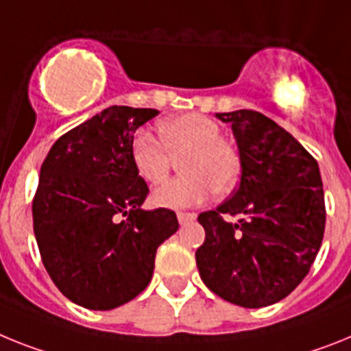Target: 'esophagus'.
I'll return each instance as SVG.
<instances>
[{"mask_svg":"<svg viewBox=\"0 0 351 351\" xmlns=\"http://www.w3.org/2000/svg\"><path fill=\"white\" fill-rule=\"evenodd\" d=\"M176 217H178V223H180V225H185V223L196 219V214H194V212H178Z\"/></svg>","mask_w":351,"mask_h":351,"instance_id":"34e87169","label":"esophagus"}]
</instances>
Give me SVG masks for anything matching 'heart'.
I'll list each match as a JSON object with an SVG mask.
<instances>
[{
    "instance_id": "b5f03b06",
    "label": "heart",
    "mask_w": 351,
    "mask_h": 351,
    "mask_svg": "<svg viewBox=\"0 0 351 351\" xmlns=\"http://www.w3.org/2000/svg\"><path fill=\"white\" fill-rule=\"evenodd\" d=\"M162 143L149 132L135 134L130 158L137 175L148 184H160L169 175L173 158L180 160V175L160 185L152 203L162 208H187L199 205L214 193H228L239 180L241 158L237 149L221 139L216 121L202 114L171 117L158 125Z\"/></svg>"
}]
</instances>
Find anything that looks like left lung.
Returning a JSON list of instances; mask_svg holds the SVG:
<instances>
[{"label":"left lung","instance_id":"left-lung-1","mask_svg":"<svg viewBox=\"0 0 351 351\" xmlns=\"http://www.w3.org/2000/svg\"><path fill=\"white\" fill-rule=\"evenodd\" d=\"M216 116L232 125L241 184L230 199L198 216L205 243L196 250V264L203 284L223 300L267 307L298 287L319 252L326 219L319 167L261 112Z\"/></svg>","mask_w":351,"mask_h":351}]
</instances>
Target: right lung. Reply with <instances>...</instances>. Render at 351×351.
Masks as SVG:
<instances>
[{"label": "right lung", "mask_w": 351, "mask_h": 351, "mask_svg": "<svg viewBox=\"0 0 351 351\" xmlns=\"http://www.w3.org/2000/svg\"><path fill=\"white\" fill-rule=\"evenodd\" d=\"M157 114L105 108L62 135L40 166L32 203L40 258L58 291L90 311L143 293L157 248L178 230L169 208H141L149 189L130 158L135 130Z\"/></svg>", "instance_id": "1"}]
</instances>
